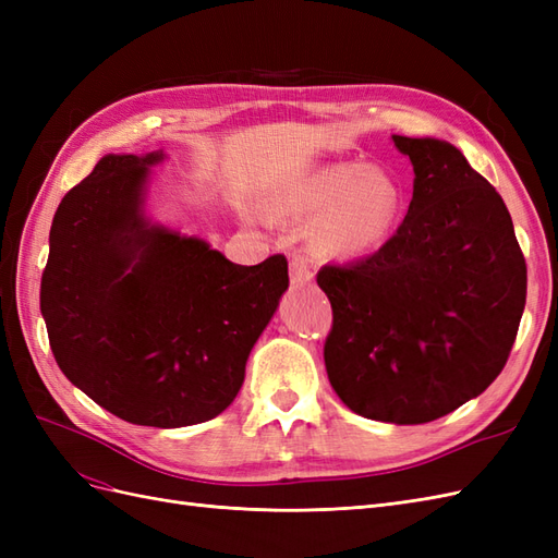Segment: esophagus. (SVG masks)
Masks as SVG:
<instances>
[{
  "label": "esophagus",
  "instance_id": "34e87169",
  "mask_svg": "<svg viewBox=\"0 0 558 558\" xmlns=\"http://www.w3.org/2000/svg\"><path fill=\"white\" fill-rule=\"evenodd\" d=\"M314 277V269L305 256H295L291 260V283L293 286H305Z\"/></svg>",
  "mask_w": 558,
  "mask_h": 558
}]
</instances>
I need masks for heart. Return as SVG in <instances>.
Returning a JSON list of instances; mask_svg holds the SVG:
<instances>
[{
	"label": "heart",
	"instance_id": "b5f03b06",
	"mask_svg": "<svg viewBox=\"0 0 558 558\" xmlns=\"http://www.w3.org/2000/svg\"><path fill=\"white\" fill-rule=\"evenodd\" d=\"M295 216H320L316 240L332 253H363L393 228L400 189L393 177L363 162H330L295 183L283 197Z\"/></svg>",
	"mask_w": 558,
	"mask_h": 558
}]
</instances>
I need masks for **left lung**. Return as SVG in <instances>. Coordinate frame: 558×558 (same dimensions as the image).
<instances>
[{
	"label": "left lung",
	"instance_id": "1",
	"mask_svg": "<svg viewBox=\"0 0 558 558\" xmlns=\"http://www.w3.org/2000/svg\"><path fill=\"white\" fill-rule=\"evenodd\" d=\"M414 165L408 216L356 263L326 265L324 359L349 410L428 424L486 391L526 305V260L502 197L456 146L393 134Z\"/></svg>",
	"mask_w": 558,
	"mask_h": 558
}]
</instances>
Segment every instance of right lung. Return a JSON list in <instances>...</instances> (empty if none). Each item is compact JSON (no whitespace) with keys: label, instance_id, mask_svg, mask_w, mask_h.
Instances as JSON below:
<instances>
[{"label":"right lung","instance_id":"right-lung-1","mask_svg":"<svg viewBox=\"0 0 558 558\" xmlns=\"http://www.w3.org/2000/svg\"><path fill=\"white\" fill-rule=\"evenodd\" d=\"M144 158L105 156L60 202L41 277L53 356L99 408L137 426L221 414L289 289L281 253L234 265L197 238L144 218Z\"/></svg>","mask_w":558,"mask_h":558}]
</instances>
